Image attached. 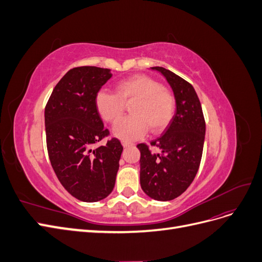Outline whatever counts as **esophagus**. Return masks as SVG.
I'll return each mask as SVG.
<instances>
[{
	"label": "esophagus",
	"mask_w": 262,
	"mask_h": 262,
	"mask_svg": "<svg viewBox=\"0 0 262 262\" xmlns=\"http://www.w3.org/2000/svg\"><path fill=\"white\" fill-rule=\"evenodd\" d=\"M122 145H123V147H128V146L133 145V143H131V142H128V141H122Z\"/></svg>",
	"instance_id": "obj_1"
}]
</instances>
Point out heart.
<instances>
[{"label":"heart","instance_id":"1","mask_svg":"<svg viewBox=\"0 0 262 262\" xmlns=\"http://www.w3.org/2000/svg\"><path fill=\"white\" fill-rule=\"evenodd\" d=\"M117 94L100 91L96 95V108L100 117L108 123H116L130 107L132 116L118 122L114 134L123 141L142 138L149 128L150 132H163L175 115L176 102L172 95L163 85L144 74H136L118 82Z\"/></svg>","mask_w":262,"mask_h":262}]
</instances>
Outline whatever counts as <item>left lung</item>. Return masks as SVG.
Listing matches in <instances>:
<instances>
[{"label":"left lung","instance_id":"obj_1","mask_svg":"<svg viewBox=\"0 0 262 262\" xmlns=\"http://www.w3.org/2000/svg\"><path fill=\"white\" fill-rule=\"evenodd\" d=\"M161 72L173 92L176 114L160 138L150 142L160 153L141 143L140 182L143 191L158 201H169L184 193L199 169L205 136V121L193 86L162 67Z\"/></svg>","mask_w":262,"mask_h":262}]
</instances>
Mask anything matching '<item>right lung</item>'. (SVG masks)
<instances>
[{"label": "right lung", "instance_id": "right-lung-1", "mask_svg": "<svg viewBox=\"0 0 262 262\" xmlns=\"http://www.w3.org/2000/svg\"><path fill=\"white\" fill-rule=\"evenodd\" d=\"M109 69L77 67L55 85L45 108L47 148L61 185L76 199L96 202L112 193L123 146L109 136L96 108V95Z\"/></svg>", "mask_w": 262, "mask_h": 262}]
</instances>
